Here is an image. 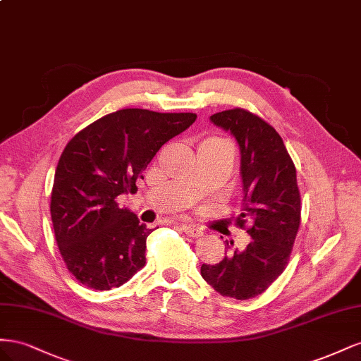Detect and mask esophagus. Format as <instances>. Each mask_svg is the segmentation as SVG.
<instances>
[{"mask_svg": "<svg viewBox=\"0 0 361 361\" xmlns=\"http://www.w3.org/2000/svg\"><path fill=\"white\" fill-rule=\"evenodd\" d=\"M181 230L186 233L188 235H190V238H201V235H202V231L198 228V226H195V225L183 224L181 225Z\"/></svg>", "mask_w": 361, "mask_h": 361, "instance_id": "34e87169", "label": "esophagus"}]
</instances>
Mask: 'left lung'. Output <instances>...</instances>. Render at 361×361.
I'll use <instances>...</instances> for the list:
<instances>
[{
  "mask_svg": "<svg viewBox=\"0 0 361 361\" xmlns=\"http://www.w3.org/2000/svg\"><path fill=\"white\" fill-rule=\"evenodd\" d=\"M210 121L239 143L243 209L235 225L250 222L252 240L219 263L202 264L201 275L222 296L243 301L262 295L286 269L301 224V195L295 164L272 126L245 109L214 113Z\"/></svg>",
  "mask_w": 361,
  "mask_h": 361,
  "instance_id": "left-lung-1",
  "label": "left lung"
}]
</instances>
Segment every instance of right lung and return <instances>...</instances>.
I'll return each mask as SVG.
<instances>
[{"label": "right lung", "mask_w": 361, "mask_h": 361, "mask_svg": "<svg viewBox=\"0 0 361 361\" xmlns=\"http://www.w3.org/2000/svg\"><path fill=\"white\" fill-rule=\"evenodd\" d=\"M195 119V113L122 109L68 142L54 175L51 219L61 259L81 284L110 290L145 266L152 230L121 209L118 197L137 190L161 145Z\"/></svg>", "instance_id": "add662e5"}]
</instances>
